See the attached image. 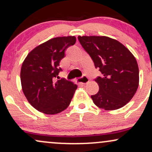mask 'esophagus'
<instances>
[{
    "instance_id": "esophagus-1",
    "label": "esophagus",
    "mask_w": 152,
    "mask_h": 152,
    "mask_svg": "<svg viewBox=\"0 0 152 152\" xmlns=\"http://www.w3.org/2000/svg\"><path fill=\"white\" fill-rule=\"evenodd\" d=\"M76 81H77L78 83H81V84H86V83L89 81V79H88V78L87 77V76H82L81 78H78Z\"/></svg>"
}]
</instances>
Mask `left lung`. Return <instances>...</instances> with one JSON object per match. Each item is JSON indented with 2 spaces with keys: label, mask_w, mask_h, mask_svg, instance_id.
Listing matches in <instances>:
<instances>
[{
  "label": "left lung",
  "mask_w": 152,
  "mask_h": 152,
  "mask_svg": "<svg viewBox=\"0 0 152 152\" xmlns=\"http://www.w3.org/2000/svg\"><path fill=\"white\" fill-rule=\"evenodd\" d=\"M78 39L102 74L95 79L99 90L91 96L94 104L105 110L123 107L139 86L135 57L122 43L109 37L78 36Z\"/></svg>",
  "instance_id": "obj_1"
}]
</instances>
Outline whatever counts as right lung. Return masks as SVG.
Here are the masks:
<instances>
[{
  "instance_id": "obj_1",
  "label": "right lung",
  "mask_w": 152,
  "mask_h": 152,
  "mask_svg": "<svg viewBox=\"0 0 152 152\" xmlns=\"http://www.w3.org/2000/svg\"><path fill=\"white\" fill-rule=\"evenodd\" d=\"M75 43V36L51 38L31 50L23 63V91L31 105L43 114H56L65 110L77 88L64 78L54 81L62 71L59 63L65 50Z\"/></svg>"
}]
</instances>
